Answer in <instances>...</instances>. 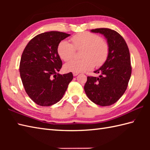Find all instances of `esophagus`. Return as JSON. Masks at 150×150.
Masks as SVG:
<instances>
[{"instance_id": "obj_1", "label": "esophagus", "mask_w": 150, "mask_h": 150, "mask_svg": "<svg viewBox=\"0 0 150 150\" xmlns=\"http://www.w3.org/2000/svg\"><path fill=\"white\" fill-rule=\"evenodd\" d=\"M73 76H77V75H79V73H77V72H73Z\"/></svg>"}]
</instances>
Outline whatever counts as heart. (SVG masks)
<instances>
[{
	"label": "heart",
	"instance_id": "obj_1",
	"mask_svg": "<svg viewBox=\"0 0 150 150\" xmlns=\"http://www.w3.org/2000/svg\"><path fill=\"white\" fill-rule=\"evenodd\" d=\"M72 44L66 40L59 42L57 53L60 58L67 61L74 56L75 50H83L81 60L73 59L64 64L67 71L84 72L93 69L95 66H101L106 61L109 55V46L96 34L84 32L71 38Z\"/></svg>",
	"mask_w": 150,
	"mask_h": 150
}]
</instances>
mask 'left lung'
<instances>
[{"instance_id":"1","label":"left lung","mask_w":150,"mask_h":150,"mask_svg":"<svg viewBox=\"0 0 150 150\" xmlns=\"http://www.w3.org/2000/svg\"><path fill=\"white\" fill-rule=\"evenodd\" d=\"M91 32L103 34L109 46L106 61L95 71L98 77H88L84 85L86 94L97 105H112L126 90L132 74V66L128 45L117 31L109 28H97Z\"/></svg>"}]
</instances>
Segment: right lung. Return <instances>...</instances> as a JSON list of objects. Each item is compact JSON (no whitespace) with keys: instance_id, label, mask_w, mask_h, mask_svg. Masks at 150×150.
I'll list each match as a JSON object with an SVG mask.
<instances>
[{"instance_id":"right-lung-1","label":"right lung","mask_w":150,"mask_h":150,"mask_svg":"<svg viewBox=\"0 0 150 150\" xmlns=\"http://www.w3.org/2000/svg\"><path fill=\"white\" fill-rule=\"evenodd\" d=\"M70 35L60 31L37 35L26 45L21 59V78L34 103L50 106L61 99L73 79L71 72L60 75L62 60L57 53L60 41Z\"/></svg>"}]
</instances>
